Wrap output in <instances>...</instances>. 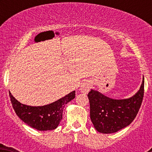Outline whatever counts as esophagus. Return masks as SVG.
I'll return each instance as SVG.
<instances>
[{
    "label": "esophagus",
    "mask_w": 152,
    "mask_h": 152,
    "mask_svg": "<svg viewBox=\"0 0 152 152\" xmlns=\"http://www.w3.org/2000/svg\"><path fill=\"white\" fill-rule=\"evenodd\" d=\"M90 87H91V85H90V82H84L82 83V85H81L80 90L82 93H87L90 91Z\"/></svg>",
    "instance_id": "obj_1"
}]
</instances>
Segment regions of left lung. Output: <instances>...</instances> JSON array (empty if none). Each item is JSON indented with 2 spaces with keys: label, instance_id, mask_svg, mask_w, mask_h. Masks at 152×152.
<instances>
[{
  "label": "left lung",
  "instance_id": "left-lung-1",
  "mask_svg": "<svg viewBox=\"0 0 152 152\" xmlns=\"http://www.w3.org/2000/svg\"><path fill=\"white\" fill-rule=\"evenodd\" d=\"M140 90L126 99H113L99 91L91 90L87 94L90 107V119L98 132L114 133L134 121L141 106L144 95V77Z\"/></svg>",
  "mask_w": 152,
  "mask_h": 152
}]
</instances>
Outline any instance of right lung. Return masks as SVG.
<instances>
[{"mask_svg":"<svg viewBox=\"0 0 152 152\" xmlns=\"http://www.w3.org/2000/svg\"><path fill=\"white\" fill-rule=\"evenodd\" d=\"M75 95V91H73L50 104L31 107L18 102L10 91L11 102L17 115L31 127L39 131L53 130L58 126L62 119L65 105L74 99Z\"/></svg>","mask_w":152,"mask_h":152,"instance_id":"obj_1","label":"right lung"}]
</instances>
